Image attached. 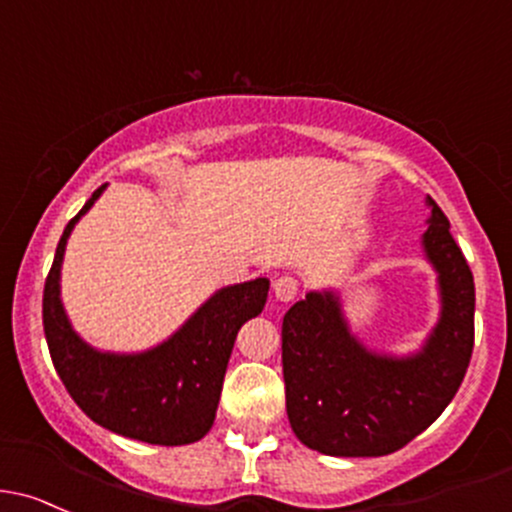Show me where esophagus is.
Listing matches in <instances>:
<instances>
[{
	"label": "esophagus",
	"mask_w": 512,
	"mask_h": 512,
	"mask_svg": "<svg viewBox=\"0 0 512 512\" xmlns=\"http://www.w3.org/2000/svg\"><path fill=\"white\" fill-rule=\"evenodd\" d=\"M272 289H274V297L279 301H292L297 299L299 294V282L294 277H289V274H282V277L274 279Z\"/></svg>",
	"instance_id": "1"
}]
</instances>
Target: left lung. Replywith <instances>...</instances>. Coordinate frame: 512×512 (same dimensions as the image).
<instances>
[{
	"label": "left lung",
	"instance_id": "1",
	"mask_svg": "<svg viewBox=\"0 0 512 512\" xmlns=\"http://www.w3.org/2000/svg\"><path fill=\"white\" fill-rule=\"evenodd\" d=\"M424 247L439 272L444 311L422 353L392 360L348 333L333 294H306L284 314L287 414L301 444L328 456H385L422 434L454 400L473 351V274L429 198Z\"/></svg>",
	"mask_w": 512,
	"mask_h": 512
}]
</instances>
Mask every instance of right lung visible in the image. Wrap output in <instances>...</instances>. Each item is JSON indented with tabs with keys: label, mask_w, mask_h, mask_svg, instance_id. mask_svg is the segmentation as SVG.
Returning <instances> with one entry per match:
<instances>
[{
	"label": "right lung",
	"mask_w": 512,
	"mask_h": 512,
	"mask_svg": "<svg viewBox=\"0 0 512 512\" xmlns=\"http://www.w3.org/2000/svg\"><path fill=\"white\" fill-rule=\"evenodd\" d=\"M102 188L63 230L43 287V333L53 368L75 405L100 427L147 444H191L213 427L235 336L247 319L265 309L270 282L260 277L220 289L176 336L149 353L93 351L75 336L63 314L58 274L73 225L98 201Z\"/></svg>",
	"instance_id": "1"
}]
</instances>
